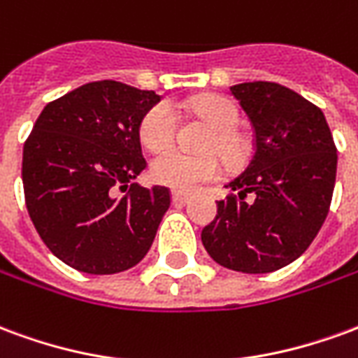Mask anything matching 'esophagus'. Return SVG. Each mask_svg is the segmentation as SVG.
Returning <instances> with one entry per match:
<instances>
[{"instance_id":"obj_1","label":"esophagus","mask_w":358,"mask_h":358,"mask_svg":"<svg viewBox=\"0 0 358 358\" xmlns=\"http://www.w3.org/2000/svg\"><path fill=\"white\" fill-rule=\"evenodd\" d=\"M189 201V194H184V192H172V203H187Z\"/></svg>"}]
</instances>
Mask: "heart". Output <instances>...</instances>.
Here are the masks:
<instances>
[{"label": "heart", "instance_id": "obj_1", "mask_svg": "<svg viewBox=\"0 0 358 358\" xmlns=\"http://www.w3.org/2000/svg\"><path fill=\"white\" fill-rule=\"evenodd\" d=\"M194 117L210 126L205 136V149H215L230 164L243 161L248 153V140L236 128L240 110L236 103L222 95H199L186 103ZM178 132V115L171 103L161 101L143 115L140 122V140L151 151L169 148ZM215 151L187 153L182 149H166L151 161V178L178 192H192L195 187L220 176L222 163Z\"/></svg>", "mask_w": 358, "mask_h": 358}]
</instances>
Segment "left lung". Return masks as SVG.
Returning a JSON list of instances; mask_svg holds the SVG:
<instances>
[{
    "mask_svg": "<svg viewBox=\"0 0 358 358\" xmlns=\"http://www.w3.org/2000/svg\"><path fill=\"white\" fill-rule=\"evenodd\" d=\"M230 90L253 124V155L226 186L238 195L217 201L201 241L226 268L266 274L299 259L322 228L338 149L322 110L293 90L263 80Z\"/></svg>",
    "mask_w": 358,
    "mask_h": 358,
    "instance_id": "8db88e82",
    "label": "left lung"
}]
</instances>
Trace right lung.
<instances>
[{"instance_id":"right-lung-1","label":"right lung","mask_w":358,"mask_h":358,"mask_svg":"<svg viewBox=\"0 0 358 358\" xmlns=\"http://www.w3.org/2000/svg\"><path fill=\"white\" fill-rule=\"evenodd\" d=\"M159 101L151 90L90 82L36 120L22 149L24 201L43 243L69 266L117 274L151 248L171 192L130 180L148 166L140 122Z\"/></svg>"}]
</instances>
